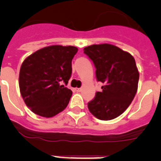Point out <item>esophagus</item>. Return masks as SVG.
I'll return each instance as SVG.
<instances>
[{"mask_svg": "<svg viewBox=\"0 0 161 161\" xmlns=\"http://www.w3.org/2000/svg\"><path fill=\"white\" fill-rule=\"evenodd\" d=\"M75 91H77V92H81V91H82V88H75Z\"/></svg>", "mask_w": 161, "mask_h": 161, "instance_id": "1", "label": "esophagus"}]
</instances>
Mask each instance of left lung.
<instances>
[{
	"label": "left lung",
	"mask_w": 161,
	"mask_h": 161,
	"mask_svg": "<svg viewBox=\"0 0 161 161\" xmlns=\"http://www.w3.org/2000/svg\"><path fill=\"white\" fill-rule=\"evenodd\" d=\"M93 61L97 80L103 83L102 92L88 103L92 114L98 119L111 120L122 114L135 98L140 73L130 53L108 43L84 47Z\"/></svg>",
	"instance_id": "obj_1"
}]
</instances>
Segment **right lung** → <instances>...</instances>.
Instances as JSON below:
<instances>
[{
    "mask_svg": "<svg viewBox=\"0 0 161 161\" xmlns=\"http://www.w3.org/2000/svg\"><path fill=\"white\" fill-rule=\"evenodd\" d=\"M73 46L45 47L23 61L19 73L20 93L26 105L36 114L52 118L68 106L73 92L62 85L72 73Z\"/></svg>",
    "mask_w": 161,
    "mask_h": 161,
    "instance_id": "obj_1",
    "label": "right lung"
}]
</instances>
